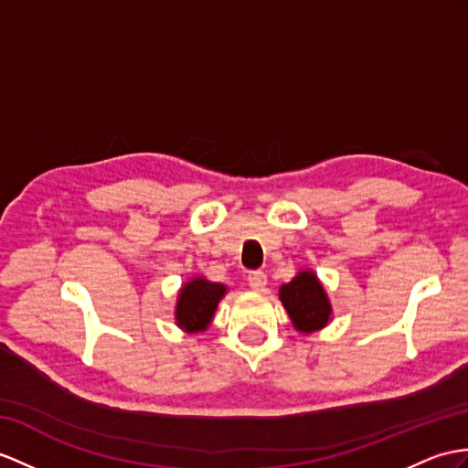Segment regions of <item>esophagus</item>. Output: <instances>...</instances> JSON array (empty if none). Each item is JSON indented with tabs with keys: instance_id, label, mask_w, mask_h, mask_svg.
Here are the masks:
<instances>
[{
	"instance_id": "34e87169",
	"label": "esophagus",
	"mask_w": 468,
	"mask_h": 468,
	"mask_svg": "<svg viewBox=\"0 0 468 468\" xmlns=\"http://www.w3.org/2000/svg\"><path fill=\"white\" fill-rule=\"evenodd\" d=\"M248 283H250V288H252L254 292H261L266 288V283H268V276L264 271H260V270H256V271H250V276H248Z\"/></svg>"
}]
</instances>
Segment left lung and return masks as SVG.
Here are the masks:
<instances>
[{"label":"left lung","mask_w":468,"mask_h":468,"mask_svg":"<svg viewBox=\"0 0 468 468\" xmlns=\"http://www.w3.org/2000/svg\"><path fill=\"white\" fill-rule=\"evenodd\" d=\"M278 295L295 332L310 335L332 322V302L314 270H300L292 282L280 286Z\"/></svg>","instance_id":"8db88e82"}]
</instances>
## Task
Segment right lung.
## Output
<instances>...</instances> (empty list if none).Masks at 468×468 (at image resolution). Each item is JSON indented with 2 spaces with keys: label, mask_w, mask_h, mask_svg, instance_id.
<instances>
[{
  "label": "right lung",
  "mask_w": 468,
  "mask_h": 468,
  "mask_svg": "<svg viewBox=\"0 0 468 468\" xmlns=\"http://www.w3.org/2000/svg\"><path fill=\"white\" fill-rule=\"evenodd\" d=\"M228 293V286L195 276L182 283L175 305V324L188 335L207 332L218 310V303Z\"/></svg>",
  "instance_id": "1"
}]
</instances>
